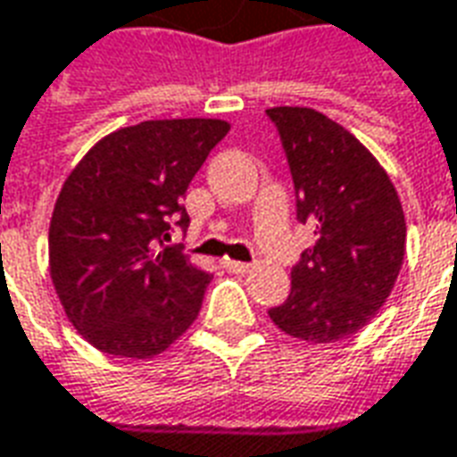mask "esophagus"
<instances>
[{
    "label": "esophagus",
    "instance_id": "esophagus-1",
    "mask_svg": "<svg viewBox=\"0 0 457 457\" xmlns=\"http://www.w3.org/2000/svg\"><path fill=\"white\" fill-rule=\"evenodd\" d=\"M223 265H226V268H228V270H231V273H248V270H251V265L248 263H241V261H231V258H226V261H223Z\"/></svg>",
    "mask_w": 457,
    "mask_h": 457
}]
</instances>
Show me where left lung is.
<instances>
[{
    "label": "left lung",
    "instance_id": "8db88e82",
    "mask_svg": "<svg viewBox=\"0 0 457 457\" xmlns=\"http://www.w3.org/2000/svg\"><path fill=\"white\" fill-rule=\"evenodd\" d=\"M286 147L297 221L317 241L290 273V295L268 310L290 337L327 345L369 325L399 278L406 219L386 170L339 122L312 108H268Z\"/></svg>",
    "mask_w": 457,
    "mask_h": 457
}]
</instances>
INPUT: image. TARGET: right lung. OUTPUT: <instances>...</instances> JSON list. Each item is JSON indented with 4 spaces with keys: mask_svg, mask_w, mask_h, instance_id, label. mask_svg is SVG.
<instances>
[{
    "mask_svg": "<svg viewBox=\"0 0 457 457\" xmlns=\"http://www.w3.org/2000/svg\"><path fill=\"white\" fill-rule=\"evenodd\" d=\"M226 120H145L100 137L71 170L48 226V273L68 322L105 354L152 359L199 315L212 273L170 248L189 182Z\"/></svg>",
    "mask_w": 457,
    "mask_h": 457,
    "instance_id": "add662e5",
    "label": "right lung"
}]
</instances>
